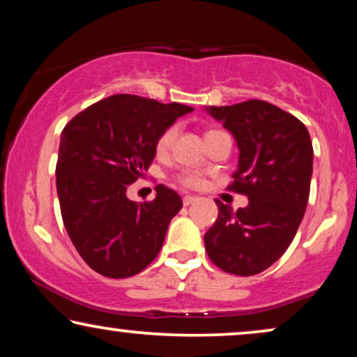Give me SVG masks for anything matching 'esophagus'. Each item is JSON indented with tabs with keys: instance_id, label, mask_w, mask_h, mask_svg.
<instances>
[{
	"instance_id": "esophagus-1",
	"label": "esophagus",
	"mask_w": 357,
	"mask_h": 357,
	"mask_svg": "<svg viewBox=\"0 0 357 357\" xmlns=\"http://www.w3.org/2000/svg\"><path fill=\"white\" fill-rule=\"evenodd\" d=\"M195 199H197V197H192V195H187V197H183V204L185 206H188V204H192Z\"/></svg>"
}]
</instances>
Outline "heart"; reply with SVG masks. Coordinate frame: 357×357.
Instances as JSON below:
<instances>
[{
	"instance_id": "heart-1",
	"label": "heart",
	"mask_w": 357,
	"mask_h": 357,
	"mask_svg": "<svg viewBox=\"0 0 357 357\" xmlns=\"http://www.w3.org/2000/svg\"><path fill=\"white\" fill-rule=\"evenodd\" d=\"M214 133H219V131L211 130V131H208L206 136L214 135ZM177 135H178L177 123L167 126V128H165L162 133L159 135L158 141H155V153H158L159 155L167 154L169 151L172 149L175 139H177ZM177 182L187 188H199L203 185V175L199 174L198 170L183 169V170H180V174L177 175Z\"/></svg>"
}]
</instances>
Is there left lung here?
<instances>
[{"label": "left lung", "instance_id": "left-lung-1", "mask_svg": "<svg viewBox=\"0 0 357 357\" xmlns=\"http://www.w3.org/2000/svg\"><path fill=\"white\" fill-rule=\"evenodd\" d=\"M238 146L232 192L247 208L234 211L216 199V222L204 234L209 260L222 271L253 276L270 268L291 245L310 193L314 148L305 125L270 102L250 99L209 107Z\"/></svg>", "mask_w": 357, "mask_h": 357}]
</instances>
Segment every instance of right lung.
Wrapping results in <instances>:
<instances>
[{
    "mask_svg": "<svg viewBox=\"0 0 357 357\" xmlns=\"http://www.w3.org/2000/svg\"><path fill=\"white\" fill-rule=\"evenodd\" d=\"M193 109L178 102L116 94L79 112L61 131L56 192L73 245L92 270L130 278L158 257L183 203L158 185L153 202L126 198L153 162L159 135Z\"/></svg>",
    "mask_w": 357,
    "mask_h": 357,
    "instance_id": "obj_1",
    "label": "right lung"
}]
</instances>
